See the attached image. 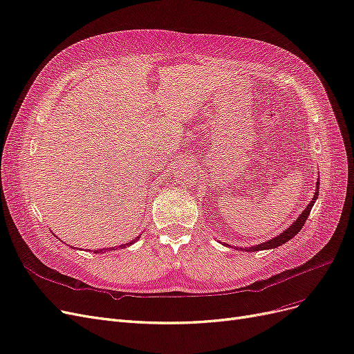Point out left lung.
Here are the masks:
<instances>
[{"instance_id": "left-lung-1", "label": "left lung", "mask_w": 354, "mask_h": 354, "mask_svg": "<svg viewBox=\"0 0 354 354\" xmlns=\"http://www.w3.org/2000/svg\"><path fill=\"white\" fill-rule=\"evenodd\" d=\"M317 196H319V189H316V192H315V196H313L312 201H310L309 204H307L306 209L303 210V213L299 216V219L295 221V222L288 227V230H285L282 234H279V235H278V236H275V238L269 239V241H266V243H263V244L253 245V247H250V248H244L245 252H259V250L277 248V247H279V245L285 244L287 241H290V239H291V238H294L295 235H297V234L300 232L301 227L304 226V223H306V221H307V216L310 214V210H312V207H313V203L316 201Z\"/></svg>"}]
</instances>
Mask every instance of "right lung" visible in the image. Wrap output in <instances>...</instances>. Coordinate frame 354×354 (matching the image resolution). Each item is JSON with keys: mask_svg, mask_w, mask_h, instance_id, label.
I'll return each mask as SVG.
<instances>
[{"mask_svg": "<svg viewBox=\"0 0 354 354\" xmlns=\"http://www.w3.org/2000/svg\"><path fill=\"white\" fill-rule=\"evenodd\" d=\"M140 239V236H136L135 239H132V241H129V243H127V244H122V245H119V247H109V248H100V250H94L95 253H104V252H111V250H116V248H124V247H128V245H131V244H133L135 241H138ZM91 252V250H89Z\"/></svg>", "mask_w": 354, "mask_h": 354, "instance_id": "add662e5", "label": "right lung"}]
</instances>
